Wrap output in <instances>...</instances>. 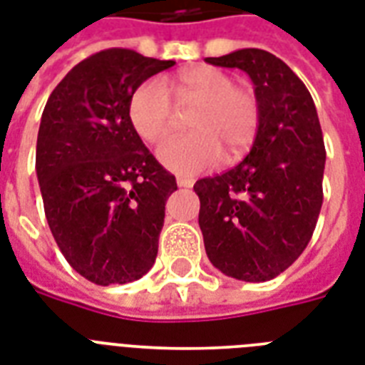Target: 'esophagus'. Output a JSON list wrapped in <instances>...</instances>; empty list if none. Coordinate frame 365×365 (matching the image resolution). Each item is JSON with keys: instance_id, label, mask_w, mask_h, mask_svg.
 <instances>
[{"instance_id": "1", "label": "esophagus", "mask_w": 365, "mask_h": 365, "mask_svg": "<svg viewBox=\"0 0 365 365\" xmlns=\"http://www.w3.org/2000/svg\"><path fill=\"white\" fill-rule=\"evenodd\" d=\"M178 185H180V187H193V183H195V180L193 178H185V176H178Z\"/></svg>"}]
</instances>
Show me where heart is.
Wrapping results in <instances>:
<instances>
[{
  "mask_svg": "<svg viewBox=\"0 0 365 365\" xmlns=\"http://www.w3.org/2000/svg\"><path fill=\"white\" fill-rule=\"evenodd\" d=\"M180 102H197L189 126L193 132L170 138L159 149L166 168L193 176L216 166L223 157L237 159L254 143L261 123V102L254 87L235 85L227 71L195 66L174 77ZM134 130L149 143H160L174 126L170 94L159 79H149L134 91L128 104Z\"/></svg>",
  "mask_w": 365,
  "mask_h": 365,
  "instance_id": "1",
  "label": "heart"
}]
</instances>
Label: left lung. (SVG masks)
I'll return each instance as SVG.
<instances>
[{"instance_id": "left-lung-1", "label": "left lung", "mask_w": 365, "mask_h": 365, "mask_svg": "<svg viewBox=\"0 0 365 365\" xmlns=\"http://www.w3.org/2000/svg\"><path fill=\"white\" fill-rule=\"evenodd\" d=\"M206 62L246 71L261 102L250 153L231 170L193 185L206 255L227 277L265 282L303 254L317 227L326 165L322 128L305 83L274 54L240 48Z\"/></svg>"}]
</instances>
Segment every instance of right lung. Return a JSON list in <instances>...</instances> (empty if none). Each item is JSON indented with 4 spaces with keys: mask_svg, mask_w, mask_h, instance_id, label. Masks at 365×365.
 Instances as JSON below:
<instances>
[{
    "mask_svg": "<svg viewBox=\"0 0 365 365\" xmlns=\"http://www.w3.org/2000/svg\"><path fill=\"white\" fill-rule=\"evenodd\" d=\"M174 64L106 48L79 62L43 110L36 170L48 227L66 261L98 286L138 280L157 257L176 178L143 145L128 104Z\"/></svg>",
    "mask_w": 365,
    "mask_h": 365,
    "instance_id": "obj_1",
    "label": "right lung"
}]
</instances>
